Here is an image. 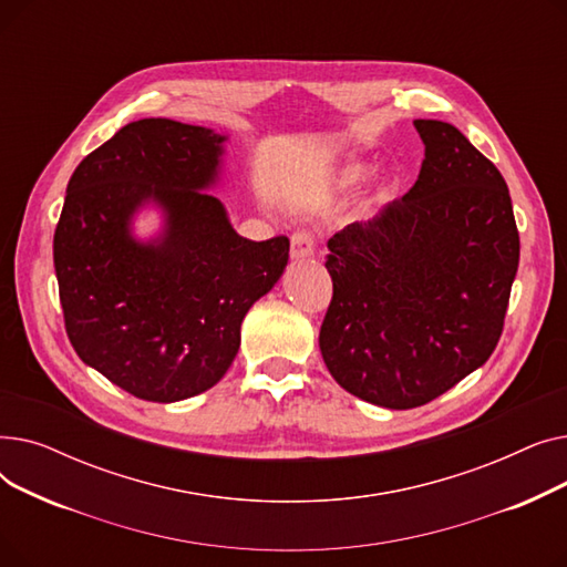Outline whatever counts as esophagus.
<instances>
[{
	"label": "esophagus",
	"mask_w": 567,
	"mask_h": 567,
	"mask_svg": "<svg viewBox=\"0 0 567 567\" xmlns=\"http://www.w3.org/2000/svg\"><path fill=\"white\" fill-rule=\"evenodd\" d=\"M317 246V238L310 229H301L291 236V257L293 259H303L310 257L315 252Z\"/></svg>",
	"instance_id": "34e87169"
}]
</instances>
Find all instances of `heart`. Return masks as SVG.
Here are the masks:
<instances>
[{
    "instance_id": "heart-1",
    "label": "heart",
    "mask_w": 567,
    "mask_h": 567,
    "mask_svg": "<svg viewBox=\"0 0 567 567\" xmlns=\"http://www.w3.org/2000/svg\"><path fill=\"white\" fill-rule=\"evenodd\" d=\"M368 167L365 165H351V167H347L344 169V184H349V186H353V184H359V182H363V178L368 176Z\"/></svg>"
}]
</instances>
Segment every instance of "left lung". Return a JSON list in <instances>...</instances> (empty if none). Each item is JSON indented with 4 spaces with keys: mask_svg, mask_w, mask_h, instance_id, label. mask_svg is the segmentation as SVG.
<instances>
[{
    "mask_svg": "<svg viewBox=\"0 0 567 567\" xmlns=\"http://www.w3.org/2000/svg\"><path fill=\"white\" fill-rule=\"evenodd\" d=\"M419 182L329 238L333 299L319 349L351 395L415 409L478 370L498 344L519 266L508 186L455 126L415 118Z\"/></svg>",
    "mask_w": 567,
    "mask_h": 567,
    "instance_id": "obj_1",
    "label": "left lung"
}]
</instances>
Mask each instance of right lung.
<instances>
[{"instance_id":"right-lung-1","label":"right lung","mask_w":567,"mask_h":567,"mask_svg":"<svg viewBox=\"0 0 567 567\" xmlns=\"http://www.w3.org/2000/svg\"><path fill=\"white\" fill-rule=\"evenodd\" d=\"M212 128L140 118L73 172L54 229L66 333L80 359L146 402L216 385L241 344V321L280 280L289 238L248 241L216 184L223 142ZM166 214L158 239L130 234L140 205Z\"/></svg>"}]
</instances>
